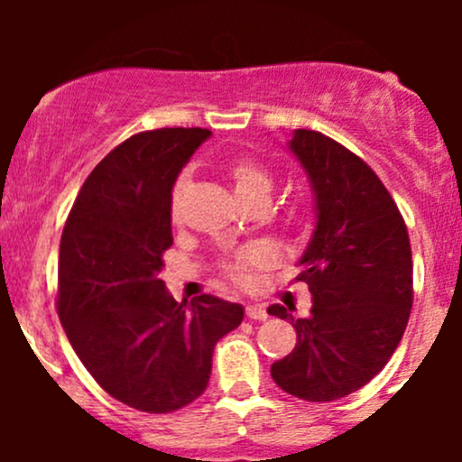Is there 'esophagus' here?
<instances>
[{"label": "esophagus", "instance_id": "34e87169", "mask_svg": "<svg viewBox=\"0 0 462 462\" xmlns=\"http://www.w3.org/2000/svg\"><path fill=\"white\" fill-rule=\"evenodd\" d=\"M245 315H247V319H254V321H264V319H267V317H269L267 310H264L263 306H256V304L247 306Z\"/></svg>", "mask_w": 462, "mask_h": 462}]
</instances>
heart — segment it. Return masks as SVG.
<instances>
[{"instance_id":"b5f03b06","label":"heart","mask_w":462,"mask_h":462,"mask_svg":"<svg viewBox=\"0 0 462 462\" xmlns=\"http://www.w3.org/2000/svg\"><path fill=\"white\" fill-rule=\"evenodd\" d=\"M227 180H230L232 189H235L236 198L245 206L256 204V201H272L275 182L273 176L269 173V169L263 162H258L256 158L249 156H238L232 158L230 162L224 167ZM190 187V176L189 171H182L173 180L171 193H169V219L171 224H180L182 221V206L184 198H187V190ZM269 256L263 249H243L238 252L232 261L224 264L226 273L235 280L236 284H247L252 280V273L256 269H261L263 264H267Z\"/></svg>"}]
</instances>
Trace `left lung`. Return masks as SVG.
<instances>
[{"label":"left lung","mask_w":462,"mask_h":462,"mask_svg":"<svg viewBox=\"0 0 462 462\" xmlns=\"http://www.w3.org/2000/svg\"><path fill=\"white\" fill-rule=\"evenodd\" d=\"M291 152L309 173L317 227L295 280L309 284L310 315L284 306L298 343L272 378L306 402L346 397L378 375L400 346L412 309V254L400 208L363 158L315 130H295Z\"/></svg>","instance_id":"obj_1"}]
</instances>
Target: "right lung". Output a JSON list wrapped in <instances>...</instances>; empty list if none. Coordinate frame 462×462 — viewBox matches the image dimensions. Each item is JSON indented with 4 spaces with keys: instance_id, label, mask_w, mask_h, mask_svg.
<instances>
[{
    "instance_id": "obj_1",
    "label": "right lung",
    "mask_w": 462,
    "mask_h": 462,
    "mask_svg": "<svg viewBox=\"0 0 462 462\" xmlns=\"http://www.w3.org/2000/svg\"><path fill=\"white\" fill-rule=\"evenodd\" d=\"M208 136H130L93 169L62 230L56 310L69 343L106 393L143 412L198 400L217 341L243 321V306L215 295L176 301L158 278L173 243L171 184Z\"/></svg>"
}]
</instances>
